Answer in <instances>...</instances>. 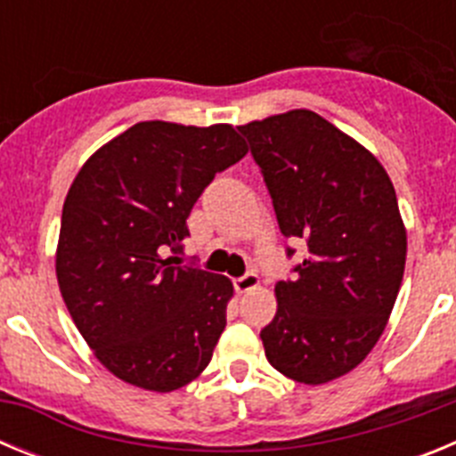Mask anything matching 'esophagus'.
Wrapping results in <instances>:
<instances>
[{
    "instance_id": "esophagus-1",
    "label": "esophagus",
    "mask_w": 456,
    "mask_h": 456,
    "mask_svg": "<svg viewBox=\"0 0 456 456\" xmlns=\"http://www.w3.org/2000/svg\"><path fill=\"white\" fill-rule=\"evenodd\" d=\"M260 285V278H257L256 272H247L244 276L235 278V289L237 292H248V289L257 288Z\"/></svg>"
}]
</instances>
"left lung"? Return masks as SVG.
I'll return each mask as SVG.
<instances>
[{
    "label": "left lung",
    "instance_id": "8db88e82",
    "mask_svg": "<svg viewBox=\"0 0 456 456\" xmlns=\"http://www.w3.org/2000/svg\"><path fill=\"white\" fill-rule=\"evenodd\" d=\"M237 130L281 232L308 247L294 278L276 283V315L260 331L265 354L299 384H326L372 352L400 292L406 231L395 187L372 152L308 109Z\"/></svg>",
    "mask_w": 456,
    "mask_h": 456
}]
</instances>
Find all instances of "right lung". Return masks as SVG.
<instances>
[{
	"label": "right lung",
	"mask_w": 456,
	"mask_h": 456,
	"mask_svg": "<svg viewBox=\"0 0 456 456\" xmlns=\"http://www.w3.org/2000/svg\"><path fill=\"white\" fill-rule=\"evenodd\" d=\"M244 155L232 125L146 120L100 148L70 184L59 288L88 347L127 384L171 393L208 368L232 283L178 253L193 203Z\"/></svg>",
	"instance_id": "add662e5"
}]
</instances>
